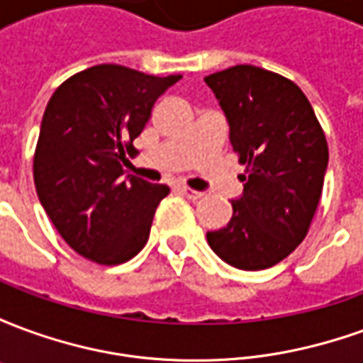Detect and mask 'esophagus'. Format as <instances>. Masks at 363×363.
Returning a JSON list of instances; mask_svg holds the SVG:
<instances>
[{"label": "esophagus", "instance_id": "1", "mask_svg": "<svg viewBox=\"0 0 363 363\" xmlns=\"http://www.w3.org/2000/svg\"><path fill=\"white\" fill-rule=\"evenodd\" d=\"M179 190H181L184 196L190 198V200H198V198H202V192H198V190L189 189V186H179Z\"/></svg>", "mask_w": 363, "mask_h": 363}]
</instances>
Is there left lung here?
I'll use <instances>...</instances> for the list:
<instances>
[{"label":"left lung","instance_id":"obj_1","mask_svg":"<svg viewBox=\"0 0 363 363\" xmlns=\"http://www.w3.org/2000/svg\"><path fill=\"white\" fill-rule=\"evenodd\" d=\"M229 124V142L247 167L243 194L208 245L239 270H264L296 251L319 206L328 147L311 103L296 83L257 66L204 77Z\"/></svg>","mask_w":363,"mask_h":363}]
</instances>
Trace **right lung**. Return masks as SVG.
I'll return each instance as SVG.
<instances>
[{
  "mask_svg": "<svg viewBox=\"0 0 363 363\" xmlns=\"http://www.w3.org/2000/svg\"><path fill=\"white\" fill-rule=\"evenodd\" d=\"M181 77L101 64L72 75L48 101L35 151L36 194L85 259L120 264L147 243L169 186L124 177L122 167L155 101Z\"/></svg>",
  "mask_w": 363,
  "mask_h": 363,
  "instance_id": "1",
  "label": "right lung"
}]
</instances>
